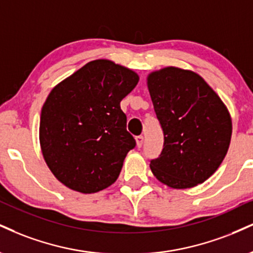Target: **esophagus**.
Segmentation results:
<instances>
[{
	"instance_id": "obj_1",
	"label": "esophagus",
	"mask_w": 253,
	"mask_h": 253,
	"mask_svg": "<svg viewBox=\"0 0 253 253\" xmlns=\"http://www.w3.org/2000/svg\"><path fill=\"white\" fill-rule=\"evenodd\" d=\"M135 141H136V146H138V147L140 148L142 146V142H144V136H142V135L136 136Z\"/></svg>"
}]
</instances>
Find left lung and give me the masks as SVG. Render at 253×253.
<instances>
[{"mask_svg": "<svg viewBox=\"0 0 253 253\" xmlns=\"http://www.w3.org/2000/svg\"><path fill=\"white\" fill-rule=\"evenodd\" d=\"M164 132V148L150 167L169 187L191 188L217 171L229 150L232 120L226 106L197 73L165 67L147 77Z\"/></svg>", "mask_w": 253, "mask_h": 253, "instance_id": "8db88e82", "label": "left lung"}]
</instances>
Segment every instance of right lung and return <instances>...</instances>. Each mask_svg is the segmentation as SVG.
<instances>
[{
    "mask_svg": "<svg viewBox=\"0 0 253 253\" xmlns=\"http://www.w3.org/2000/svg\"><path fill=\"white\" fill-rule=\"evenodd\" d=\"M139 75L111 60L88 62L51 89L40 119L45 164L65 186L95 193L114 184L135 140L120 102Z\"/></svg>",
    "mask_w": 253,
    "mask_h": 253,
    "instance_id": "add662e5",
    "label": "right lung"
}]
</instances>
